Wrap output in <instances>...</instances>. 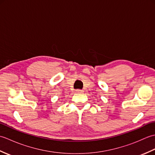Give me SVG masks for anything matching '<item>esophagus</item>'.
I'll use <instances>...</instances> for the list:
<instances>
[{
  "mask_svg": "<svg viewBox=\"0 0 155 155\" xmlns=\"http://www.w3.org/2000/svg\"><path fill=\"white\" fill-rule=\"evenodd\" d=\"M82 92H83V90H81V89L76 90V93H82Z\"/></svg>",
  "mask_w": 155,
  "mask_h": 155,
  "instance_id": "obj_1",
  "label": "esophagus"
}]
</instances>
